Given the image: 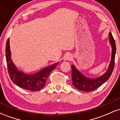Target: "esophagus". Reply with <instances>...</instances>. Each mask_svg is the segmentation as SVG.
Masks as SVG:
<instances>
[{
  "label": "esophagus",
  "mask_w": 120,
  "mask_h": 120,
  "mask_svg": "<svg viewBox=\"0 0 120 120\" xmlns=\"http://www.w3.org/2000/svg\"><path fill=\"white\" fill-rule=\"evenodd\" d=\"M71 59H72V55H71V54H70V53L67 54L65 56V57H64L65 60H69V61H70V60H71Z\"/></svg>",
  "instance_id": "34e87169"
}]
</instances>
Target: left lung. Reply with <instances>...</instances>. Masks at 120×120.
Returning a JSON list of instances; mask_svg holds the SVG:
<instances>
[{
  "instance_id": "obj_1",
  "label": "left lung",
  "mask_w": 120,
  "mask_h": 120,
  "mask_svg": "<svg viewBox=\"0 0 120 120\" xmlns=\"http://www.w3.org/2000/svg\"><path fill=\"white\" fill-rule=\"evenodd\" d=\"M109 40L112 47V56L108 69L104 74L95 78H90L85 76L75 67L71 65V79L73 85L78 90L85 92H90L95 90L108 81L111 77L115 66V59L116 47L115 39L111 32L109 33Z\"/></svg>"
}]
</instances>
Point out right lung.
Masks as SVG:
<instances>
[{"mask_svg":"<svg viewBox=\"0 0 120 120\" xmlns=\"http://www.w3.org/2000/svg\"><path fill=\"white\" fill-rule=\"evenodd\" d=\"M5 56L9 77L12 82L17 86L25 90L37 91L43 88L49 73L59 64V62L43 68L34 74H27L19 71L11 59L9 38L8 39L5 47Z\"/></svg>","mask_w":120,"mask_h":120,"instance_id":"add662e5","label":"right lung"}]
</instances>
